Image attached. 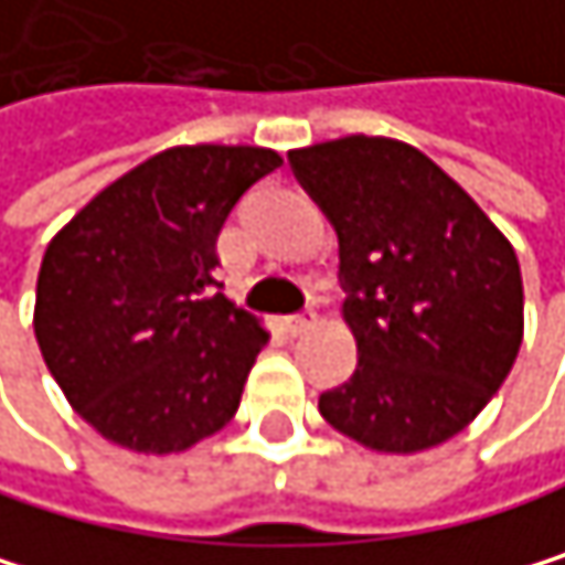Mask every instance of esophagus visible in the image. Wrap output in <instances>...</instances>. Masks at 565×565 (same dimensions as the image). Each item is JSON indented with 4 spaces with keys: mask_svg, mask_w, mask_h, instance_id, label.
<instances>
[{
    "mask_svg": "<svg viewBox=\"0 0 565 565\" xmlns=\"http://www.w3.org/2000/svg\"><path fill=\"white\" fill-rule=\"evenodd\" d=\"M313 327H317V313H313V309H299V313L282 317V330H286L289 337H299V333L313 330Z\"/></svg>",
    "mask_w": 565,
    "mask_h": 565,
    "instance_id": "esophagus-1",
    "label": "esophagus"
}]
</instances>
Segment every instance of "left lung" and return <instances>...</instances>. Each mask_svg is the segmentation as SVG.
I'll list each match as a JSON object with an SVG mask.
<instances>
[{
  "mask_svg": "<svg viewBox=\"0 0 565 565\" xmlns=\"http://www.w3.org/2000/svg\"><path fill=\"white\" fill-rule=\"evenodd\" d=\"M340 238L356 371L320 394L330 425L374 451H425L482 411L522 343L509 238L431 158L391 137L289 151Z\"/></svg>",
  "mask_w": 565,
  "mask_h": 565,
  "instance_id": "left-lung-1",
  "label": "left lung"
}]
</instances>
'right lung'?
Instances as JSON below:
<instances>
[{
	"instance_id": "add662e5",
	"label": "right lung",
	"mask_w": 565,
	"mask_h": 565,
	"mask_svg": "<svg viewBox=\"0 0 565 565\" xmlns=\"http://www.w3.org/2000/svg\"><path fill=\"white\" fill-rule=\"evenodd\" d=\"M279 164L266 148L161 151L46 245L36 340L66 401L107 441L184 451L238 411L266 330L218 292L215 242Z\"/></svg>"
}]
</instances>
